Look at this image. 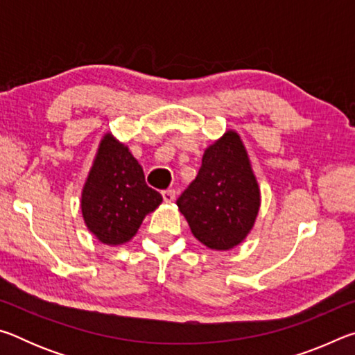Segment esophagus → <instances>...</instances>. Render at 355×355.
Wrapping results in <instances>:
<instances>
[{
	"mask_svg": "<svg viewBox=\"0 0 355 355\" xmlns=\"http://www.w3.org/2000/svg\"><path fill=\"white\" fill-rule=\"evenodd\" d=\"M163 199H164V202H167V203L173 202V200H175V191H173V189H166V191H163Z\"/></svg>",
	"mask_w": 355,
	"mask_h": 355,
	"instance_id": "34e87169",
	"label": "esophagus"
}]
</instances>
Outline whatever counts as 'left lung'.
I'll return each mask as SVG.
<instances>
[{"label":"left lung","mask_w":355,"mask_h":355,"mask_svg":"<svg viewBox=\"0 0 355 355\" xmlns=\"http://www.w3.org/2000/svg\"><path fill=\"white\" fill-rule=\"evenodd\" d=\"M177 205L192 235L209 249H233L248 236L260 208V189L238 133L227 131L205 150L199 173Z\"/></svg>","instance_id":"1"}]
</instances>
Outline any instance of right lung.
I'll return each instance as SVG.
<instances>
[{
  "mask_svg": "<svg viewBox=\"0 0 355 355\" xmlns=\"http://www.w3.org/2000/svg\"><path fill=\"white\" fill-rule=\"evenodd\" d=\"M161 202L163 197L148 188L142 167L128 147L106 135L81 196V211L89 230L107 245L123 244Z\"/></svg>",
  "mask_w": 355,
  "mask_h": 355,
  "instance_id": "1",
  "label": "right lung"
}]
</instances>
